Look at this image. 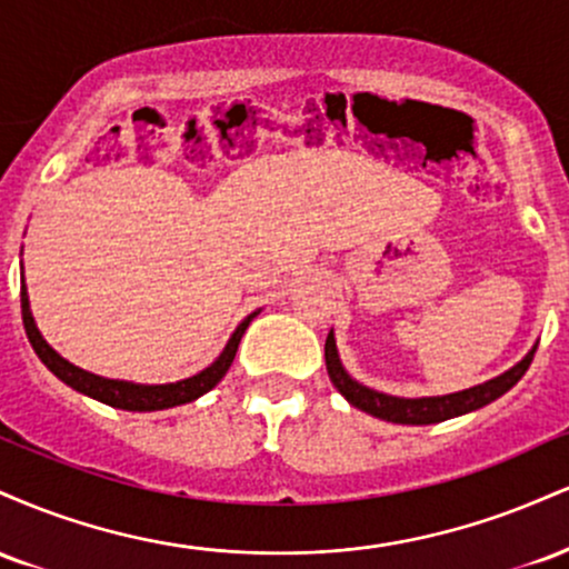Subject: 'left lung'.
Masks as SVG:
<instances>
[{"mask_svg": "<svg viewBox=\"0 0 569 569\" xmlns=\"http://www.w3.org/2000/svg\"><path fill=\"white\" fill-rule=\"evenodd\" d=\"M535 350H538V345H532L530 352H527L519 363H513L511 369L502 371L498 377H492V380L473 385V388L457 390V393H447V396L403 398V396L382 393V390H375L369 388V385L352 380L348 369H345L342 361H339L335 329H331L329 337H326V369H329V377L331 382H335V388L348 398L350 407L367 411L371 417H380V420L398 422V426H433V422L452 420V417L468 415V411L487 407V403H492L495 398L508 393V390L525 377V371L530 369Z\"/></svg>", "mask_w": 569, "mask_h": 569, "instance_id": "1", "label": "left lung"}]
</instances>
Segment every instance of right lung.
Returning <instances> with one entry per match:
<instances>
[{
    "label": "right lung",
    "mask_w": 569,
    "mask_h": 569,
    "mask_svg": "<svg viewBox=\"0 0 569 569\" xmlns=\"http://www.w3.org/2000/svg\"><path fill=\"white\" fill-rule=\"evenodd\" d=\"M23 270V267H21ZM21 312H23V329L26 337H29L31 348L39 356V361L44 363L53 375L61 380L63 385H69L71 390L77 393L96 398V401L109 403L114 409H126V411H160V409H171V407H181V403L194 401L202 393H208L211 388H217L221 382V377L227 375V369L232 367L234 352H238L240 339H243L248 323L259 316L262 310L251 312V316L243 318L238 323V329L232 331L230 342L224 345V350L219 352L217 361L211 367H206L198 375L187 377V380L179 382H166V385H141V382H128V380H109V377H98L93 371H84L74 363H69L61 352H56L48 345V339L42 337V331L37 329L34 316H31V305H29V291H26V280L21 278Z\"/></svg>",
    "instance_id": "obj_1"
}]
</instances>
